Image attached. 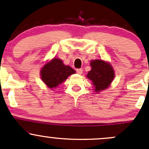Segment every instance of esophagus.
Listing matches in <instances>:
<instances>
[{"instance_id":"1","label":"esophagus","mask_w":149,"mask_h":149,"mask_svg":"<svg viewBox=\"0 0 149 149\" xmlns=\"http://www.w3.org/2000/svg\"><path fill=\"white\" fill-rule=\"evenodd\" d=\"M76 72H77L79 74H81V73H83V69H81V68L77 69V70H76Z\"/></svg>"}]
</instances>
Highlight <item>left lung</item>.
Instances as JSON below:
<instances>
[{
  "mask_svg": "<svg viewBox=\"0 0 149 149\" xmlns=\"http://www.w3.org/2000/svg\"><path fill=\"white\" fill-rule=\"evenodd\" d=\"M91 70L88 71L87 78L92 81L95 91L99 92L106 89L115 77L113 68L107 63L102 60L91 61Z\"/></svg>",
  "mask_w": 149,
  "mask_h": 149,
  "instance_id": "1",
  "label": "left lung"
}]
</instances>
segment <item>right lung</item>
Here are the masks:
<instances>
[{"label": "right lung", "instance_id": "obj_1", "mask_svg": "<svg viewBox=\"0 0 149 149\" xmlns=\"http://www.w3.org/2000/svg\"><path fill=\"white\" fill-rule=\"evenodd\" d=\"M75 73L76 71L70 66L64 65L61 60L53 58L43 66L41 70V77L48 87L53 88Z\"/></svg>", "mask_w": 149, "mask_h": 149}]
</instances>
